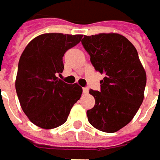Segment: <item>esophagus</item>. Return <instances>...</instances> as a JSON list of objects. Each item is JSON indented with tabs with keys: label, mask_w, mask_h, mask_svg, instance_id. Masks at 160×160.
I'll list each match as a JSON object with an SVG mask.
<instances>
[{
	"label": "esophagus",
	"mask_w": 160,
	"mask_h": 160,
	"mask_svg": "<svg viewBox=\"0 0 160 160\" xmlns=\"http://www.w3.org/2000/svg\"><path fill=\"white\" fill-rule=\"evenodd\" d=\"M88 92H89V89H88V87H83V93H88Z\"/></svg>",
	"instance_id": "esophagus-1"
}]
</instances>
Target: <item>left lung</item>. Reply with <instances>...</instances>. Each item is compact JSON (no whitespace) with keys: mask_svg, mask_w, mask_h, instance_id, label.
I'll list each match as a JSON object with an SVG mask.
<instances>
[{"mask_svg":"<svg viewBox=\"0 0 160 160\" xmlns=\"http://www.w3.org/2000/svg\"><path fill=\"white\" fill-rule=\"evenodd\" d=\"M82 44L95 70L105 75L101 91H89L95 105L87 110L88 121L100 131L117 132L131 122L143 102L144 68L135 47L122 34L83 35Z\"/></svg>","mask_w":160,"mask_h":160,"instance_id":"obj_1","label":"left lung"}]
</instances>
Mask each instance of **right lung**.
<instances>
[{
	"label": "right lung",
	"mask_w": 160,
	"mask_h": 160,
	"mask_svg": "<svg viewBox=\"0 0 160 160\" xmlns=\"http://www.w3.org/2000/svg\"><path fill=\"white\" fill-rule=\"evenodd\" d=\"M82 34L49 33L36 36L22 52L15 87L24 113L35 126L52 129L63 125L83 89L58 79L65 52L76 46Z\"/></svg>",
	"instance_id": "right-lung-1"
}]
</instances>
